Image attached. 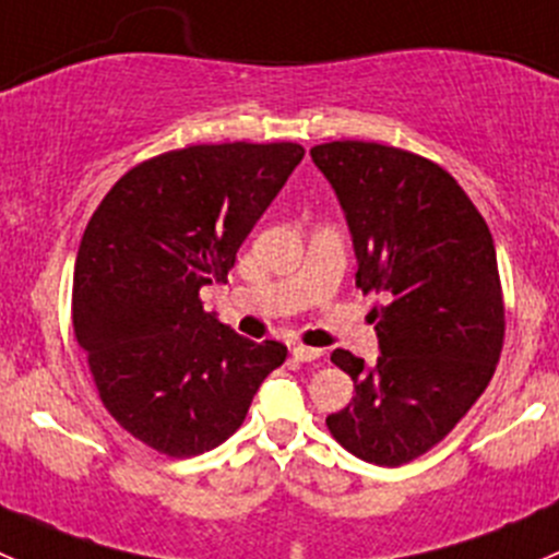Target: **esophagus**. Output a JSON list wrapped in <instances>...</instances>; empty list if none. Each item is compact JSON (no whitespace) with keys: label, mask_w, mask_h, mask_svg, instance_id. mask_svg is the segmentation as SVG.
I'll return each instance as SVG.
<instances>
[{"label":"esophagus","mask_w":559,"mask_h":559,"mask_svg":"<svg viewBox=\"0 0 559 559\" xmlns=\"http://www.w3.org/2000/svg\"><path fill=\"white\" fill-rule=\"evenodd\" d=\"M292 357H295L297 362H316V359L321 357V348H311V346H295V348H292Z\"/></svg>","instance_id":"esophagus-1"}]
</instances>
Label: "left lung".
Wrapping results in <instances>:
<instances>
[{
  "instance_id": "left-lung-1",
  "label": "left lung",
  "mask_w": 559,
  "mask_h": 559,
  "mask_svg": "<svg viewBox=\"0 0 559 559\" xmlns=\"http://www.w3.org/2000/svg\"><path fill=\"white\" fill-rule=\"evenodd\" d=\"M311 156L346 213L357 286L384 297L373 368L332 352L357 394L326 427L359 460L405 465L454 430L503 352L492 235L462 186L425 156L362 140L313 145Z\"/></svg>"
}]
</instances>
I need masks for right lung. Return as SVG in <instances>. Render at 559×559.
<instances>
[{
	"label": "right lung",
	"instance_id": "add662e5",
	"mask_svg": "<svg viewBox=\"0 0 559 559\" xmlns=\"http://www.w3.org/2000/svg\"><path fill=\"white\" fill-rule=\"evenodd\" d=\"M306 148L222 143L132 167L94 211L72 275V326L107 414L167 456L211 452L243 425L286 346L202 308Z\"/></svg>",
	"mask_w": 559,
	"mask_h": 559
}]
</instances>
